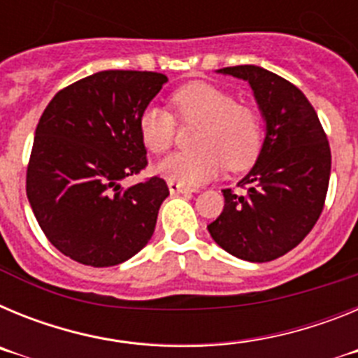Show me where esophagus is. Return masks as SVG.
<instances>
[{
  "label": "esophagus",
  "mask_w": 358,
  "mask_h": 358,
  "mask_svg": "<svg viewBox=\"0 0 358 358\" xmlns=\"http://www.w3.org/2000/svg\"><path fill=\"white\" fill-rule=\"evenodd\" d=\"M169 189L172 195L192 194V192H194V189L188 188V186H182V185H179V182H173V181H169Z\"/></svg>",
  "instance_id": "obj_1"
}]
</instances>
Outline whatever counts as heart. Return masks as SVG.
I'll return each instance as SVG.
<instances>
[{
  "mask_svg": "<svg viewBox=\"0 0 358 358\" xmlns=\"http://www.w3.org/2000/svg\"><path fill=\"white\" fill-rule=\"evenodd\" d=\"M169 109L148 106L141 110L138 132L145 148L164 154L176 141L177 122H201L194 150L176 152L157 166V172L185 186L213 179L224 169L242 172L256 161L262 148V122L252 107L236 102L227 91L208 82H192L170 96Z\"/></svg>",
  "mask_w": 358,
  "mask_h": 358,
  "instance_id": "obj_1",
  "label": "heart"
}]
</instances>
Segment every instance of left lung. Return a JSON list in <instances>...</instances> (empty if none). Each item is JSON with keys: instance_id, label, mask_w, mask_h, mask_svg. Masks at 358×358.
<instances>
[{"instance_id": "8db88e82", "label": "left lung", "mask_w": 358, "mask_h": 358, "mask_svg": "<svg viewBox=\"0 0 358 358\" xmlns=\"http://www.w3.org/2000/svg\"><path fill=\"white\" fill-rule=\"evenodd\" d=\"M248 80L267 134L243 194L222 189L224 210L208 226L211 238L240 260H276L292 251L315 226L330 182L327 132L308 98L289 80L258 66L218 69Z\"/></svg>"}]
</instances>
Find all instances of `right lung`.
Here are the masks:
<instances>
[{
	"instance_id": "add662e5",
	"label": "right lung",
	"mask_w": 358,
	"mask_h": 358,
	"mask_svg": "<svg viewBox=\"0 0 358 358\" xmlns=\"http://www.w3.org/2000/svg\"><path fill=\"white\" fill-rule=\"evenodd\" d=\"M166 80L154 71H98L59 91L44 109L27 195L46 238L71 260L110 267L150 240L169 186L157 176L131 188L120 181L148 164L138 120Z\"/></svg>"
}]
</instances>
